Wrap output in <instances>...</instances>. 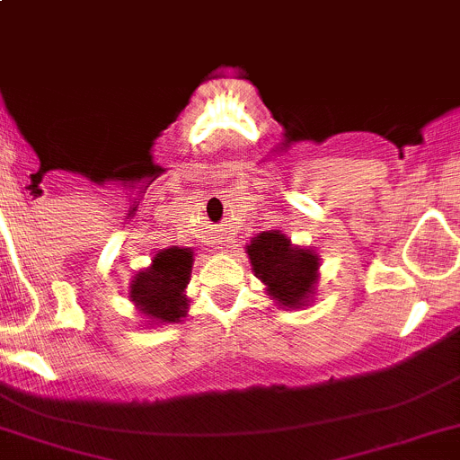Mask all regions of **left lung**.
<instances>
[{"instance_id": "obj_1", "label": "left lung", "mask_w": 460, "mask_h": 460, "mask_svg": "<svg viewBox=\"0 0 460 460\" xmlns=\"http://www.w3.org/2000/svg\"><path fill=\"white\" fill-rule=\"evenodd\" d=\"M249 260L260 280L285 307H300L314 291L318 271V256L309 249L291 247L280 231H264L247 247Z\"/></svg>"}]
</instances>
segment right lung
<instances>
[{"label":"right lung","mask_w":460,"mask_h":460,"mask_svg":"<svg viewBox=\"0 0 460 460\" xmlns=\"http://www.w3.org/2000/svg\"><path fill=\"white\" fill-rule=\"evenodd\" d=\"M191 249L171 247L155 253L151 267L136 273L131 285L133 303L148 318L160 323H178L189 309L184 289L191 276Z\"/></svg>","instance_id":"right-lung-1"}]
</instances>
